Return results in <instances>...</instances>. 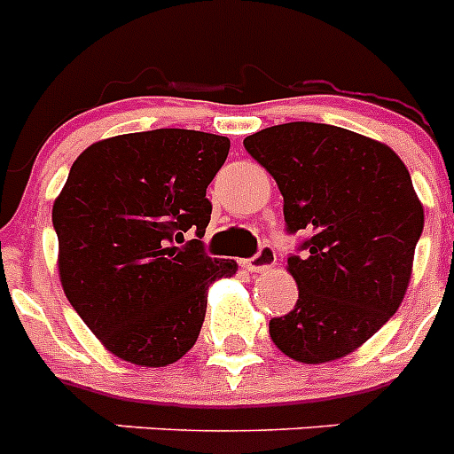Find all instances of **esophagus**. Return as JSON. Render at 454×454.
Listing matches in <instances>:
<instances>
[{
  "label": "esophagus",
  "instance_id": "1",
  "mask_svg": "<svg viewBox=\"0 0 454 454\" xmlns=\"http://www.w3.org/2000/svg\"><path fill=\"white\" fill-rule=\"evenodd\" d=\"M275 262H277V252L272 250L270 246H262L252 259H246V262H243V266H246L250 272H263L268 270V268L275 266Z\"/></svg>",
  "mask_w": 454,
  "mask_h": 454
}]
</instances>
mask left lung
Wrapping results in <instances>:
<instances>
[{
    "label": "left lung",
    "mask_w": 454,
    "mask_h": 454,
    "mask_svg": "<svg viewBox=\"0 0 454 454\" xmlns=\"http://www.w3.org/2000/svg\"><path fill=\"white\" fill-rule=\"evenodd\" d=\"M279 186L295 309L270 320V339L302 364L334 362L366 343L407 293L423 204L400 156L380 140L318 122H286L243 140Z\"/></svg>",
    "instance_id": "8db88e82"
}]
</instances>
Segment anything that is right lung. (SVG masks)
<instances>
[{
  "label": "right lung",
  "mask_w": 454,
  "mask_h": 454,
  "mask_svg": "<svg viewBox=\"0 0 454 454\" xmlns=\"http://www.w3.org/2000/svg\"><path fill=\"white\" fill-rule=\"evenodd\" d=\"M227 154L224 136L154 129L92 143L72 163L51 208L59 277L88 330L124 362L182 359L202 330L208 286L239 268L200 240L207 186ZM188 229L196 239L184 244Z\"/></svg>",
  "instance_id": "1"
}]
</instances>
